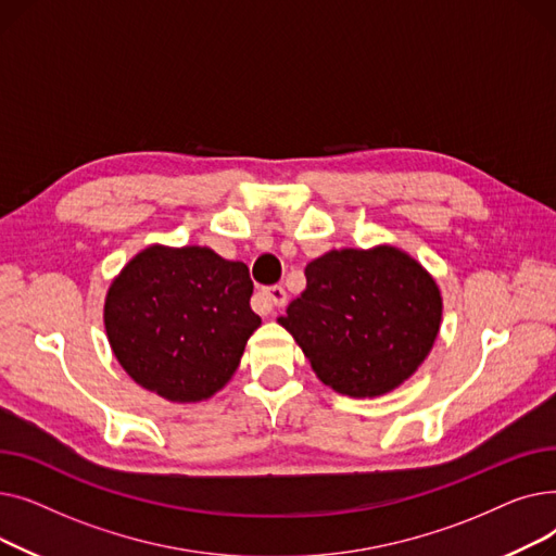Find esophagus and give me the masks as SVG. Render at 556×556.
Segmentation results:
<instances>
[{"label":"esophagus","mask_w":556,"mask_h":556,"mask_svg":"<svg viewBox=\"0 0 556 556\" xmlns=\"http://www.w3.org/2000/svg\"><path fill=\"white\" fill-rule=\"evenodd\" d=\"M263 298H266V300L270 302V306H275V308H281V306L286 304V300H288L283 286H268V288H263Z\"/></svg>","instance_id":"34e87169"}]
</instances>
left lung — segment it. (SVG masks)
I'll return each instance as SVG.
<instances>
[{"label": "left lung", "mask_w": 556, "mask_h": 556, "mask_svg": "<svg viewBox=\"0 0 556 556\" xmlns=\"http://www.w3.org/2000/svg\"><path fill=\"white\" fill-rule=\"evenodd\" d=\"M306 290L288 304L286 327L325 386L346 396L399 388L440 331V288L405 252L381 245L333 250L311 261Z\"/></svg>", "instance_id": "left-lung-1"}]
</instances>
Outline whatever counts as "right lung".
<instances>
[{
	"mask_svg": "<svg viewBox=\"0 0 556 556\" xmlns=\"http://www.w3.org/2000/svg\"><path fill=\"white\" fill-rule=\"evenodd\" d=\"M252 288L245 263L210 248L143 250L108 290L112 352L146 390L180 403L210 399L261 325Z\"/></svg>",
	"mask_w": 556,
	"mask_h": 556,
	"instance_id": "right-lung-1",
	"label": "right lung"
}]
</instances>
